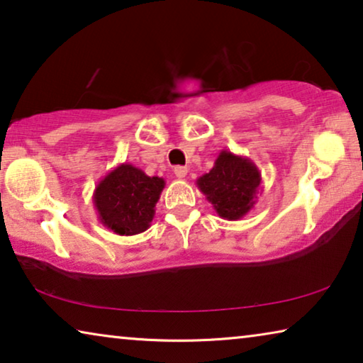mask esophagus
I'll return each instance as SVG.
<instances>
[{
    "label": "esophagus",
    "instance_id": "1",
    "mask_svg": "<svg viewBox=\"0 0 363 363\" xmlns=\"http://www.w3.org/2000/svg\"><path fill=\"white\" fill-rule=\"evenodd\" d=\"M187 167L186 166H176L174 167V174H176V177H179V179H184V177L187 176Z\"/></svg>",
    "mask_w": 363,
    "mask_h": 363
}]
</instances>
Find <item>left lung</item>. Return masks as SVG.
<instances>
[{
    "label": "left lung",
    "instance_id": "8db88e82",
    "mask_svg": "<svg viewBox=\"0 0 363 363\" xmlns=\"http://www.w3.org/2000/svg\"><path fill=\"white\" fill-rule=\"evenodd\" d=\"M196 184L220 218L235 221L256 205L262 176L250 158L223 150L210 172L200 176Z\"/></svg>",
    "mask_w": 363,
    "mask_h": 363
}]
</instances>
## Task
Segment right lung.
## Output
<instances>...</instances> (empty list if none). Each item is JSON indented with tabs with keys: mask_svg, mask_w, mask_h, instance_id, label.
Returning <instances> with one entry per match:
<instances>
[{
	"mask_svg": "<svg viewBox=\"0 0 363 363\" xmlns=\"http://www.w3.org/2000/svg\"><path fill=\"white\" fill-rule=\"evenodd\" d=\"M164 186L163 177L147 176L130 163L118 164L94 189L93 203L97 218L116 235L143 233L153 221L155 207Z\"/></svg>",
	"mask_w": 363,
	"mask_h": 363,
	"instance_id": "obj_1",
	"label": "right lung"
}]
</instances>
